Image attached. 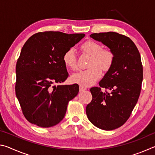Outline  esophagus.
<instances>
[{"instance_id":"esophagus-1","label":"esophagus","mask_w":155,"mask_h":155,"mask_svg":"<svg viewBox=\"0 0 155 155\" xmlns=\"http://www.w3.org/2000/svg\"><path fill=\"white\" fill-rule=\"evenodd\" d=\"M85 90H86V88L85 87H83V86H79V91H85Z\"/></svg>"}]
</instances>
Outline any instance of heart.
Returning <instances> with one entry per match:
<instances>
[{
  "label": "heart",
  "instance_id": "heart-1",
  "mask_svg": "<svg viewBox=\"0 0 155 155\" xmlns=\"http://www.w3.org/2000/svg\"><path fill=\"white\" fill-rule=\"evenodd\" d=\"M81 48L91 56L90 63L91 68L72 74L71 81L83 87H89L101 78L102 70L107 72L111 69L114 61V54L112 51L103 49L101 44L92 40L85 41ZM63 61L65 66L70 70L77 69V59L74 48H70L65 52Z\"/></svg>",
  "mask_w": 155,
  "mask_h": 155
}]
</instances>
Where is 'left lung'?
Wrapping results in <instances>:
<instances>
[{
  "instance_id": "8db88e82",
  "label": "left lung",
  "mask_w": 155,
  "mask_h": 155,
  "mask_svg": "<svg viewBox=\"0 0 155 155\" xmlns=\"http://www.w3.org/2000/svg\"><path fill=\"white\" fill-rule=\"evenodd\" d=\"M114 54V61L99 82L90 89L92 101L86 107L90 121L101 129L111 130L127 121L137 103L143 81V67L137 46L128 37L115 32L92 33ZM108 92H103L101 87Z\"/></svg>"
}]
</instances>
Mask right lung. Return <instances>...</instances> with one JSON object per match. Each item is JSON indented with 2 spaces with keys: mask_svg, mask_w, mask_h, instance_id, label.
Segmentation results:
<instances>
[{
  "mask_svg": "<svg viewBox=\"0 0 155 155\" xmlns=\"http://www.w3.org/2000/svg\"><path fill=\"white\" fill-rule=\"evenodd\" d=\"M84 36L83 33L40 32L23 46L15 68V95L31 124L48 128L64 119L68 104L77 95L79 87L78 84L59 85L68 77L63 56ZM55 83L59 85L56 86Z\"/></svg>",
  "mask_w": 155,
  "mask_h": 155,
  "instance_id": "right-lung-1",
  "label": "right lung"
}]
</instances>
